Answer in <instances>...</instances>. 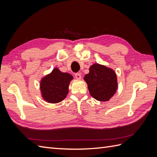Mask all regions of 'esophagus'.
<instances>
[{"mask_svg": "<svg viewBox=\"0 0 157 157\" xmlns=\"http://www.w3.org/2000/svg\"><path fill=\"white\" fill-rule=\"evenodd\" d=\"M75 78H77V79L80 80V78H81V75H80V73H76V74L75 75Z\"/></svg>", "mask_w": 157, "mask_h": 157, "instance_id": "1", "label": "esophagus"}]
</instances>
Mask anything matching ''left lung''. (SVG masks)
<instances>
[{
	"instance_id": "left-lung-1",
	"label": "left lung",
	"mask_w": 157,
	"mask_h": 157,
	"mask_svg": "<svg viewBox=\"0 0 157 157\" xmlns=\"http://www.w3.org/2000/svg\"><path fill=\"white\" fill-rule=\"evenodd\" d=\"M84 80L88 84L90 95L98 101H107L115 94L118 83L115 71L105 65L94 63Z\"/></svg>"
}]
</instances>
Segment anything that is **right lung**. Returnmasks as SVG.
<instances>
[{"label":"right lung","mask_w":157,"mask_h":157,"mask_svg":"<svg viewBox=\"0 0 157 157\" xmlns=\"http://www.w3.org/2000/svg\"><path fill=\"white\" fill-rule=\"evenodd\" d=\"M73 78L71 75L54 68L51 73L41 80L40 86L42 97L50 103H57L63 100L69 92V84Z\"/></svg>","instance_id":"add662e5"}]
</instances>
